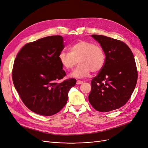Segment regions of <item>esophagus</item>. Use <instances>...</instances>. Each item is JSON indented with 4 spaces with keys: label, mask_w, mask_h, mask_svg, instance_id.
Segmentation results:
<instances>
[{
    "label": "esophagus",
    "mask_w": 148,
    "mask_h": 148,
    "mask_svg": "<svg viewBox=\"0 0 148 148\" xmlns=\"http://www.w3.org/2000/svg\"><path fill=\"white\" fill-rule=\"evenodd\" d=\"M83 83H84V81H82V80H77V85H80V84H82Z\"/></svg>",
    "instance_id": "obj_1"
}]
</instances>
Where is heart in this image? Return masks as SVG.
<instances>
[{
  "label": "heart",
  "mask_w": 148,
  "mask_h": 148,
  "mask_svg": "<svg viewBox=\"0 0 148 148\" xmlns=\"http://www.w3.org/2000/svg\"><path fill=\"white\" fill-rule=\"evenodd\" d=\"M70 52L63 51L58 55L59 61L63 67L67 70L72 69L77 64L71 76L83 78L88 76L91 71L98 73L103 68L106 62V54L103 49L95 43L78 41L69 48Z\"/></svg>",
  "instance_id": "heart-1"
}]
</instances>
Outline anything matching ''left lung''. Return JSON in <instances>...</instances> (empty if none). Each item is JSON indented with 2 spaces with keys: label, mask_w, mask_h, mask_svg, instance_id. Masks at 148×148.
Returning a JSON list of instances; mask_svg holds the SVG:
<instances>
[{
  "label": "left lung",
  "mask_w": 148,
  "mask_h": 148,
  "mask_svg": "<svg viewBox=\"0 0 148 148\" xmlns=\"http://www.w3.org/2000/svg\"><path fill=\"white\" fill-rule=\"evenodd\" d=\"M106 54L103 68L91 82L89 102L95 110L107 112L127 102L135 88L138 71L133 53L124 42L92 35Z\"/></svg>",
  "instance_id": "obj_1"
}]
</instances>
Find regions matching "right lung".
Instances as JSON below:
<instances>
[{
  "mask_svg": "<svg viewBox=\"0 0 148 148\" xmlns=\"http://www.w3.org/2000/svg\"><path fill=\"white\" fill-rule=\"evenodd\" d=\"M63 38L49 36L26 44L16 56L12 70L15 88L25 106L34 113L51 116L66 104L68 91L76 84L66 75L58 55Z\"/></svg>",
  "mask_w": 148,
  "mask_h": 148,
  "instance_id": "obj_1",
  "label": "right lung"
}]
</instances>
